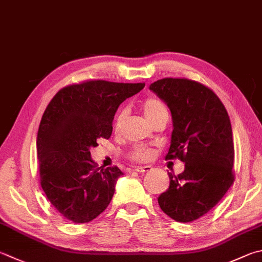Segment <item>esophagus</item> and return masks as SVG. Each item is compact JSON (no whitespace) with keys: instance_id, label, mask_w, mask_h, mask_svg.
I'll use <instances>...</instances> for the list:
<instances>
[{"instance_id":"1","label":"esophagus","mask_w":262,"mask_h":262,"mask_svg":"<svg viewBox=\"0 0 262 262\" xmlns=\"http://www.w3.org/2000/svg\"><path fill=\"white\" fill-rule=\"evenodd\" d=\"M134 170L137 173H147V172H151L152 167L151 166H139V167H135Z\"/></svg>"}]
</instances>
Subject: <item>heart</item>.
Here are the masks:
<instances>
[{
    "mask_svg": "<svg viewBox=\"0 0 262 262\" xmlns=\"http://www.w3.org/2000/svg\"><path fill=\"white\" fill-rule=\"evenodd\" d=\"M142 107H143L144 115L150 121L154 120L156 117H158L160 113L166 112V107L163 102H160L159 99L154 97H147L143 102V104H142ZM125 118L126 110L122 108V110L117 113V116L115 118V122H113V129H115V132H119L121 129L122 123L125 121ZM151 157L152 150L150 147H146L144 145H134L127 154V158L137 161V163H144V161L150 160Z\"/></svg>",
    "mask_w": 262,
    "mask_h": 262,
    "instance_id": "b5f03b06",
    "label": "heart"
}]
</instances>
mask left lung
<instances>
[{
    "label": "left lung",
    "mask_w": 262,
    "mask_h": 262,
    "mask_svg": "<svg viewBox=\"0 0 262 262\" xmlns=\"http://www.w3.org/2000/svg\"><path fill=\"white\" fill-rule=\"evenodd\" d=\"M150 89L172 113L165 159L185 164L181 174L168 173L169 188L159 196V206L175 221L192 222L210 212L235 181L230 119L216 94L194 80L165 78Z\"/></svg>",
    "instance_id": "left-lung-1"
}]
</instances>
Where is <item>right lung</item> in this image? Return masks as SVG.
Segmentation results:
<instances>
[{
  "mask_svg": "<svg viewBox=\"0 0 262 262\" xmlns=\"http://www.w3.org/2000/svg\"><path fill=\"white\" fill-rule=\"evenodd\" d=\"M144 85L87 80L61 88L47 106L36 140L40 183L66 220L89 222L110 204L123 173L117 166L98 167L90 147L110 139L119 105Z\"/></svg>",
  "mask_w": 262,
  "mask_h": 262,
  "instance_id": "right-lung-1",
  "label": "right lung"
}]
</instances>
